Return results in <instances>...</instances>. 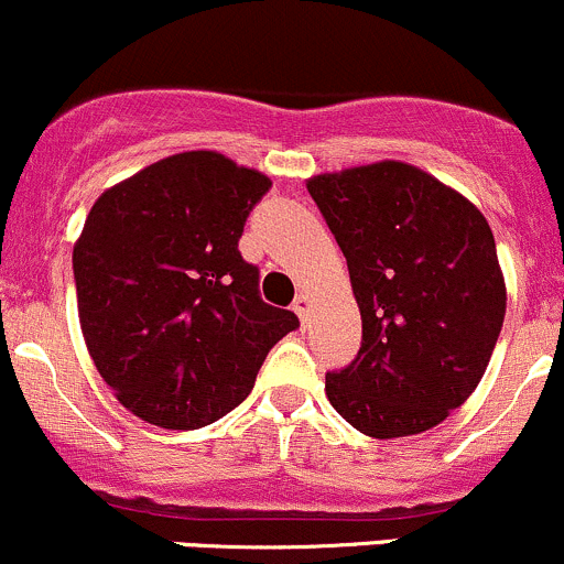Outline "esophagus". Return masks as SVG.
I'll return each mask as SVG.
<instances>
[{
    "label": "esophagus",
    "instance_id": "esophagus-1",
    "mask_svg": "<svg viewBox=\"0 0 564 564\" xmlns=\"http://www.w3.org/2000/svg\"><path fill=\"white\" fill-rule=\"evenodd\" d=\"M294 313L300 316L302 324H307V311H311V300H307V294H300L297 300H294Z\"/></svg>",
    "mask_w": 564,
    "mask_h": 564
}]
</instances>
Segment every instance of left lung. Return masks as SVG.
Listing matches in <instances>:
<instances>
[{
	"label": "left lung",
	"instance_id": "1",
	"mask_svg": "<svg viewBox=\"0 0 564 564\" xmlns=\"http://www.w3.org/2000/svg\"><path fill=\"white\" fill-rule=\"evenodd\" d=\"M348 262L361 313L351 365L327 397L370 437L432 430L484 378L506 318L495 235L437 177L378 162L307 181Z\"/></svg>",
	"mask_w": 564,
	"mask_h": 564
}]
</instances>
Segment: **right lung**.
<instances>
[{
    "label": "right lung",
    "mask_w": 564,
    "mask_h": 564,
    "mask_svg": "<svg viewBox=\"0 0 564 564\" xmlns=\"http://www.w3.org/2000/svg\"><path fill=\"white\" fill-rule=\"evenodd\" d=\"M270 177L188 151L108 188L73 251L80 329L118 402L164 430L213 424L253 389L270 348L300 327L259 297L237 251Z\"/></svg>",
    "instance_id": "add662e5"
}]
</instances>
